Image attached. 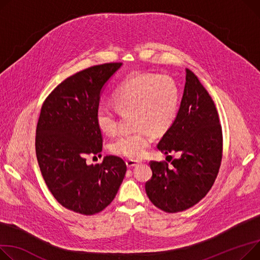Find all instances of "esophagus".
Masks as SVG:
<instances>
[{
	"mask_svg": "<svg viewBox=\"0 0 260 260\" xmlns=\"http://www.w3.org/2000/svg\"><path fill=\"white\" fill-rule=\"evenodd\" d=\"M137 164H138V162L135 161V160H127V161H126V166H127V168H133V167L137 166Z\"/></svg>",
	"mask_w": 260,
	"mask_h": 260,
	"instance_id": "1",
	"label": "esophagus"
}]
</instances>
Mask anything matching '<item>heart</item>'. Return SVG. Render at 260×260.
<instances>
[{
  "instance_id": "heart-1",
  "label": "heart",
  "mask_w": 260,
  "mask_h": 260,
  "mask_svg": "<svg viewBox=\"0 0 260 260\" xmlns=\"http://www.w3.org/2000/svg\"><path fill=\"white\" fill-rule=\"evenodd\" d=\"M115 109L108 105L96 111V124L107 136L118 129L117 111L121 114L133 112V134L119 137L111 149L121 157L137 160L143 158L151 144L153 133H166L178 117L180 90L176 81L167 76L136 74L121 83L113 95Z\"/></svg>"
}]
</instances>
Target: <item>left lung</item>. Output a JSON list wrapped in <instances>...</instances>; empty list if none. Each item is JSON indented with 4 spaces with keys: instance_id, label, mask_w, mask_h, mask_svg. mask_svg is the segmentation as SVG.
<instances>
[{
    "instance_id": "8db88e82",
    "label": "left lung",
    "mask_w": 260,
    "mask_h": 260,
    "mask_svg": "<svg viewBox=\"0 0 260 260\" xmlns=\"http://www.w3.org/2000/svg\"><path fill=\"white\" fill-rule=\"evenodd\" d=\"M158 149L165 154L178 152L180 158L172 160L170 167L164 162H150L152 178L145 185L150 202L169 213L198 204L218 174L222 135L212 98L189 69L178 117Z\"/></svg>"
}]
</instances>
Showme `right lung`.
Instances as JSON below:
<instances>
[{"mask_svg": "<svg viewBox=\"0 0 260 260\" xmlns=\"http://www.w3.org/2000/svg\"><path fill=\"white\" fill-rule=\"evenodd\" d=\"M122 63H105L68 77L47 97L37 126L36 151L43 178L64 208L93 215L115 199L122 183L124 161L107 155L88 165L86 154H99L102 136L96 111L102 91Z\"/></svg>", "mask_w": 260, "mask_h": 260, "instance_id": "right-lung-1", "label": "right lung"}]
</instances>
